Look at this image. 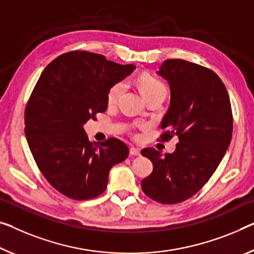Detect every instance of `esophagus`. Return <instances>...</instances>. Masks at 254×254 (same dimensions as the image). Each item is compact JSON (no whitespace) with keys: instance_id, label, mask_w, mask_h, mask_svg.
Wrapping results in <instances>:
<instances>
[{"instance_id":"obj_1","label":"esophagus","mask_w":254,"mask_h":254,"mask_svg":"<svg viewBox=\"0 0 254 254\" xmlns=\"http://www.w3.org/2000/svg\"><path fill=\"white\" fill-rule=\"evenodd\" d=\"M129 153L131 155H139L140 154V151H139V149H137V147L131 146L130 149H129Z\"/></svg>"}]
</instances>
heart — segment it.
<instances>
[{
	"label": "heart",
	"mask_w": 254,
	"mask_h": 254,
	"mask_svg": "<svg viewBox=\"0 0 254 254\" xmlns=\"http://www.w3.org/2000/svg\"><path fill=\"white\" fill-rule=\"evenodd\" d=\"M138 86L140 92H142L143 96L145 97L147 101L151 97L161 95L165 96L167 95V86L166 84L163 83L162 80H160L159 78L150 76V75H144L138 78ZM125 88H126V85H125L124 81H118L112 85V86L109 88L108 94H107V100L109 104H115L119 101L120 97H122L123 93L125 92Z\"/></svg>",
	"instance_id": "b5f03b06"
}]
</instances>
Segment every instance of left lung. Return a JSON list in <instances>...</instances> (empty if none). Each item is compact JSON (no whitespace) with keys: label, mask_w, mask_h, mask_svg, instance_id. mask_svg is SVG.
Wrapping results in <instances>:
<instances>
[{"label":"left lung","mask_w":254,"mask_h":254,"mask_svg":"<svg viewBox=\"0 0 254 254\" xmlns=\"http://www.w3.org/2000/svg\"><path fill=\"white\" fill-rule=\"evenodd\" d=\"M158 73L169 81L171 92L158 139L177 136L179 142L165 157L153 147L142 150L153 171L140 186L152 200L176 204L196 194L219 166L232 139L233 114L227 89L211 69L170 59Z\"/></svg>","instance_id":"left-lung-1"}]
</instances>
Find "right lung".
I'll return each mask as SVG.
<instances>
[{"label": "right lung", "instance_id": "right-lung-1", "mask_svg": "<svg viewBox=\"0 0 254 254\" xmlns=\"http://www.w3.org/2000/svg\"><path fill=\"white\" fill-rule=\"evenodd\" d=\"M134 69L76 50L54 59L38 78L26 104L25 134L38 169L64 196H99L112 166L128 157L118 138L89 142L83 125L107 110L109 88Z\"/></svg>", "mask_w": 254, "mask_h": 254}]
</instances>
